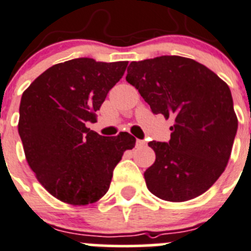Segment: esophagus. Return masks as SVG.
I'll return each instance as SVG.
<instances>
[{
  "label": "esophagus",
  "mask_w": 251,
  "mask_h": 251,
  "mask_svg": "<svg viewBox=\"0 0 251 251\" xmlns=\"http://www.w3.org/2000/svg\"><path fill=\"white\" fill-rule=\"evenodd\" d=\"M146 141H144V140H136V147L137 149H141V147H145L146 146Z\"/></svg>",
  "instance_id": "esophagus-1"
}]
</instances>
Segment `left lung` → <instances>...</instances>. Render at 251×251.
<instances>
[{
    "label": "left lung",
    "instance_id": "8db88e82",
    "mask_svg": "<svg viewBox=\"0 0 251 251\" xmlns=\"http://www.w3.org/2000/svg\"><path fill=\"white\" fill-rule=\"evenodd\" d=\"M126 80L153 114L172 118L171 140L151 141L156 161L147 188L168 202H186L215 183L228 165L238 130L229 86L205 65L178 55L130 63Z\"/></svg>",
    "mask_w": 251,
    "mask_h": 251
}]
</instances>
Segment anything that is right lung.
I'll list each match as a JSON object with an SVG mask.
<instances>
[{
  "label": "right lung",
  "mask_w": 251,
  "mask_h": 251,
  "mask_svg": "<svg viewBox=\"0 0 251 251\" xmlns=\"http://www.w3.org/2000/svg\"><path fill=\"white\" fill-rule=\"evenodd\" d=\"M126 67L127 62L76 58L47 69L22 94L18 133L25 160L39 183L62 202L99 201L124 152L135 147L128 132L105 137L86 127L97 121L95 112Z\"/></svg>",
  "instance_id": "add662e5"
}]
</instances>
